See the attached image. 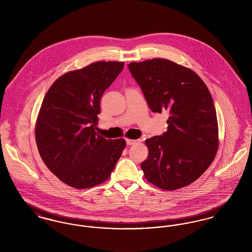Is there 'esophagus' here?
I'll return each instance as SVG.
<instances>
[{
    "label": "esophagus",
    "mask_w": 252,
    "mask_h": 252,
    "mask_svg": "<svg viewBox=\"0 0 252 252\" xmlns=\"http://www.w3.org/2000/svg\"><path fill=\"white\" fill-rule=\"evenodd\" d=\"M126 142L127 145H133V144H139V143L141 142V140H130V139H126Z\"/></svg>",
    "instance_id": "esophagus-1"
}]
</instances>
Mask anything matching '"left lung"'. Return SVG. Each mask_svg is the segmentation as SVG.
I'll return each instance as SVG.
<instances>
[{"label":"left lung","instance_id":"obj_1","mask_svg":"<svg viewBox=\"0 0 252 252\" xmlns=\"http://www.w3.org/2000/svg\"><path fill=\"white\" fill-rule=\"evenodd\" d=\"M128 70L151 111L169 113L167 130L145 141V179L168 191L191 184L218 148L216 107L207 86L192 70L163 59L131 62Z\"/></svg>","mask_w":252,"mask_h":252}]
</instances>
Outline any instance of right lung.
Instances as JSON below:
<instances>
[{"label": "right lung", "mask_w": 252, "mask_h": 252, "mask_svg": "<svg viewBox=\"0 0 252 252\" xmlns=\"http://www.w3.org/2000/svg\"><path fill=\"white\" fill-rule=\"evenodd\" d=\"M124 62L98 61L67 72L44 96L36 126L42 160L61 181L76 189L108 180L126 147L124 139L97 135L100 100Z\"/></svg>", "instance_id": "1"}]
</instances>
